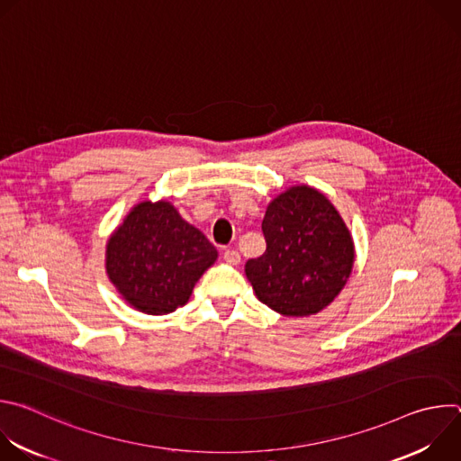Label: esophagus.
<instances>
[{
    "label": "esophagus",
    "instance_id": "esophagus-1",
    "mask_svg": "<svg viewBox=\"0 0 461 461\" xmlns=\"http://www.w3.org/2000/svg\"><path fill=\"white\" fill-rule=\"evenodd\" d=\"M224 260L228 262V265L237 267L239 262H240V255H239V251H235V249H226V251H224Z\"/></svg>",
    "mask_w": 461,
    "mask_h": 461
}]
</instances>
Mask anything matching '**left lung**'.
<instances>
[{"mask_svg":"<svg viewBox=\"0 0 461 461\" xmlns=\"http://www.w3.org/2000/svg\"><path fill=\"white\" fill-rule=\"evenodd\" d=\"M267 251L249 258L246 277L260 303L286 317L315 315L345 288L356 260L354 239L319 189L292 185L262 219Z\"/></svg>","mask_w":461,"mask_h":461,"instance_id":"8db88e82","label":"left lung"}]
</instances>
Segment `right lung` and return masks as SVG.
Returning a JSON list of instances; mask_svg holds the SVG:
<instances>
[{"instance_id": "obj_1", "label": "right lung", "mask_w": 461, "mask_h": 461, "mask_svg": "<svg viewBox=\"0 0 461 461\" xmlns=\"http://www.w3.org/2000/svg\"><path fill=\"white\" fill-rule=\"evenodd\" d=\"M217 248L167 201L131 208L105 244V274L122 299L148 315L184 306Z\"/></svg>"}]
</instances>
